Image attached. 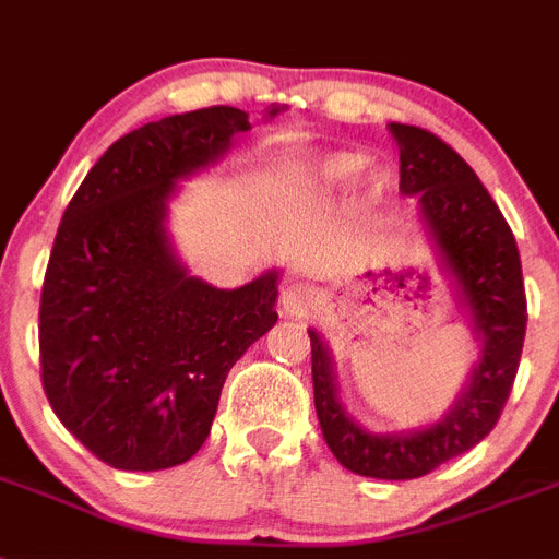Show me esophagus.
Wrapping results in <instances>:
<instances>
[{"mask_svg":"<svg viewBox=\"0 0 559 559\" xmlns=\"http://www.w3.org/2000/svg\"><path fill=\"white\" fill-rule=\"evenodd\" d=\"M318 304V293L316 287H309V284H289L281 293V309H284V316L289 318H304L312 312V307Z\"/></svg>","mask_w":559,"mask_h":559,"instance_id":"esophagus-1","label":"esophagus"}]
</instances>
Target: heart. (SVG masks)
Segmentation results:
<instances>
[{"mask_svg":"<svg viewBox=\"0 0 559 559\" xmlns=\"http://www.w3.org/2000/svg\"><path fill=\"white\" fill-rule=\"evenodd\" d=\"M364 167H367V156L364 153H349V150L330 153V156L318 158V162H312L304 170V187L312 192H337L349 187L364 173ZM372 187L381 190V178H374Z\"/></svg>","mask_w":559,"mask_h":559,"instance_id":"b5f03b06","label":"heart"}]
</instances>
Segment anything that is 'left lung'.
<instances>
[{
	"label": "left lung",
	"mask_w": 559,
	"mask_h": 559,
	"mask_svg": "<svg viewBox=\"0 0 559 559\" xmlns=\"http://www.w3.org/2000/svg\"><path fill=\"white\" fill-rule=\"evenodd\" d=\"M401 150V192L417 195V213L440 266L472 318L480 360L452 409L438 424L374 435L346 415L337 397L332 355L316 330L312 386L323 440L337 463L378 480H412L477 447L500 420L526 337V289L518 241L475 170L447 142L412 124H389Z\"/></svg>",
	"instance_id": "obj_1"
}]
</instances>
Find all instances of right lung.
Masks as SVG:
<instances>
[{"label": "right lung", "instance_id": "right-lung-1", "mask_svg": "<svg viewBox=\"0 0 559 559\" xmlns=\"http://www.w3.org/2000/svg\"><path fill=\"white\" fill-rule=\"evenodd\" d=\"M247 130L250 116L227 105L150 121L107 147L64 210L41 287V386L107 466L190 461L233 364L278 321V272L215 289L187 272L164 227L178 181Z\"/></svg>", "mask_w": 559, "mask_h": 559}]
</instances>
